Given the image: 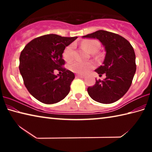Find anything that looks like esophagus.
<instances>
[{
    "label": "esophagus",
    "mask_w": 152,
    "mask_h": 152,
    "mask_svg": "<svg viewBox=\"0 0 152 152\" xmlns=\"http://www.w3.org/2000/svg\"><path fill=\"white\" fill-rule=\"evenodd\" d=\"M76 78H85V76H82V75H79V74H77L76 76Z\"/></svg>",
    "instance_id": "obj_1"
}]
</instances>
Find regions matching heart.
<instances>
[{"instance_id":"obj_1","label":"heart","mask_w":152,"mask_h":152,"mask_svg":"<svg viewBox=\"0 0 152 152\" xmlns=\"http://www.w3.org/2000/svg\"><path fill=\"white\" fill-rule=\"evenodd\" d=\"M82 45L89 52L96 51L99 48V43L96 40H85ZM63 58L65 61L70 62L74 58V45L70 44L64 49L63 52ZM92 67V63H84L80 61H75L69 67L72 72L78 74H84Z\"/></svg>"}]
</instances>
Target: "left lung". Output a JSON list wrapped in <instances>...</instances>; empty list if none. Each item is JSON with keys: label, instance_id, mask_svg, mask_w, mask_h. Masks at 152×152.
<instances>
[{"label": "left lung", "instance_id": "obj_1", "mask_svg": "<svg viewBox=\"0 0 152 152\" xmlns=\"http://www.w3.org/2000/svg\"><path fill=\"white\" fill-rule=\"evenodd\" d=\"M82 37L99 40L106 52L102 65L95 70L99 76L106 74V78L96 80L93 86L87 88L89 96L103 104L116 102L128 91L136 71L132 45L122 36L104 30Z\"/></svg>", "mask_w": 152, "mask_h": 152}]
</instances>
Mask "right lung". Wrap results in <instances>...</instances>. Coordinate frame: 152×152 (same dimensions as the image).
Returning a JSON list of instances; mask_svg holds the SVG:
<instances>
[{
    "label": "right lung",
    "instance_id": "1",
    "mask_svg": "<svg viewBox=\"0 0 152 152\" xmlns=\"http://www.w3.org/2000/svg\"><path fill=\"white\" fill-rule=\"evenodd\" d=\"M78 37H66L49 34L27 43L19 58V70L27 91L38 101L45 104L61 101L70 91L74 74L62 68L64 49ZM63 72L56 75L54 70Z\"/></svg>",
    "mask_w": 152,
    "mask_h": 152
}]
</instances>
